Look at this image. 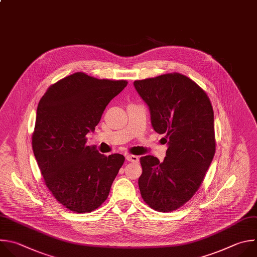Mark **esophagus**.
I'll return each mask as SVG.
<instances>
[{
  "instance_id": "1",
  "label": "esophagus",
  "mask_w": 257,
  "mask_h": 257,
  "mask_svg": "<svg viewBox=\"0 0 257 257\" xmlns=\"http://www.w3.org/2000/svg\"><path fill=\"white\" fill-rule=\"evenodd\" d=\"M125 158L128 162H133V163H138L139 162V157L135 156V155H127Z\"/></svg>"
}]
</instances>
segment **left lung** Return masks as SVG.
I'll list each match as a JSON object with an SVG mask.
<instances>
[{"label": "left lung", "mask_w": 257, "mask_h": 257, "mask_svg": "<svg viewBox=\"0 0 257 257\" xmlns=\"http://www.w3.org/2000/svg\"><path fill=\"white\" fill-rule=\"evenodd\" d=\"M148 104L152 125L168 144L166 157H141V195L153 210L168 213L185 204L198 190L216 152L211 100L194 81L179 73L136 80Z\"/></svg>", "instance_id": "1"}]
</instances>
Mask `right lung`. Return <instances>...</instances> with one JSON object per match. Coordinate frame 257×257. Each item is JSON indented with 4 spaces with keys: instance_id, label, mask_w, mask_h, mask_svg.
<instances>
[{
    "instance_id": "add662e5",
    "label": "right lung",
    "mask_w": 257,
    "mask_h": 257,
    "mask_svg": "<svg viewBox=\"0 0 257 257\" xmlns=\"http://www.w3.org/2000/svg\"><path fill=\"white\" fill-rule=\"evenodd\" d=\"M126 80L97 79L77 72L51 85L41 97L32 150L44 183L63 206L90 213L103 203L124 157L105 156L87 146L109 102Z\"/></svg>"
}]
</instances>
